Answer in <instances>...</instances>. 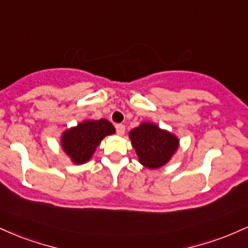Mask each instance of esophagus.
I'll return each instance as SVG.
<instances>
[{"instance_id":"esophagus-1","label":"esophagus","mask_w":248,"mask_h":248,"mask_svg":"<svg viewBox=\"0 0 248 248\" xmlns=\"http://www.w3.org/2000/svg\"><path fill=\"white\" fill-rule=\"evenodd\" d=\"M115 129H116V133H118V135H124V130H126V127H124L122 124H115Z\"/></svg>"}]
</instances>
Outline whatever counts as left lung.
<instances>
[{"label": "left lung", "instance_id": "left-lung-1", "mask_svg": "<svg viewBox=\"0 0 248 248\" xmlns=\"http://www.w3.org/2000/svg\"><path fill=\"white\" fill-rule=\"evenodd\" d=\"M129 139L140 163L149 169L168 163L179 144L177 136L152 122H143L130 130Z\"/></svg>", "mask_w": 248, "mask_h": 248}]
</instances>
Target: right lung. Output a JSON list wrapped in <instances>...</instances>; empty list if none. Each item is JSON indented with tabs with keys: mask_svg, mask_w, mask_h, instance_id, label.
<instances>
[{
	"mask_svg": "<svg viewBox=\"0 0 248 248\" xmlns=\"http://www.w3.org/2000/svg\"><path fill=\"white\" fill-rule=\"evenodd\" d=\"M114 133V126L106 119L86 120L62 133V148L73 163H86L102 139Z\"/></svg>",
	"mask_w": 248,
	"mask_h": 248,
	"instance_id": "obj_1",
	"label": "right lung"
}]
</instances>
